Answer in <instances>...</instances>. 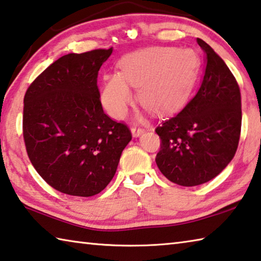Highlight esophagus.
<instances>
[{
    "label": "esophagus",
    "instance_id": "esophagus-1",
    "mask_svg": "<svg viewBox=\"0 0 261 261\" xmlns=\"http://www.w3.org/2000/svg\"><path fill=\"white\" fill-rule=\"evenodd\" d=\"M144 133V129L143 128H140V127H132V134H133L134 138H139L140 135H142Z\"/></svg>",
    "mask_w": 261,
    "mask_h": 261
}]
</instances>
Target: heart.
I'll list each match as a JSON object with an SVG mask.
<instances>
[{
    "instance_id": "1",
    "label": "heart",
    "mask_w": 261,
    "mask_h": 261,
    "mask_svg": "<svg viewBox=\"0 0 261 261\" xmlns=\"http://www.w3.org/2000/svg\"><path fill=\"white\" fill-rule=\"evenodd\" d=\"M120 73L104 76L100 100L110 116L126 117L134 102L129 88L139 89V100L157 114L179 109L193 90L199 61L193 50L174 47L145 49L121 59Z\"/></svg>"
}]
</instances>
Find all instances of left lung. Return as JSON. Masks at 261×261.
I'll return each mask as SVG.
<instances>
[{
    "label": "left lung",
    "instance_id": "obj_1",
    "mask_svg": "<svg viewBox=\"0 0 261 261\" xmlns=\"http://www.w3.org/2000/svg\"><path fill=\"white\" fill-rule=\"evenodd\" d=\"M205 71L197 93L186 107L156 128L162 139L156 164L168 180L184 187L216 177L234 158L242 110L237 81L223 59L202 39Z\"/></svg>",
    "mask_w": 261,
    "mask_h": 261
}]
</instances>
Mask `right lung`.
Listing matches in <instances>:
<instances>
[{
	"instance_id": "add662e5",
	"label": "right lung",
	"mask_w": 261,
	"mask_h": 261,
	"mask_svg": "<svg viewBox=\"0 0 261 261\" xmlns=\"http://www.w3.org/2000/svg\"><path fill=\"white\" fill-rule=\"evenodd\" d=\"M112 48L68 54L27 89L22 134L41 177L63 194L90 197L116 174L130 130L104 113L97 75Z\"/></svg>"
}]
</instances>
